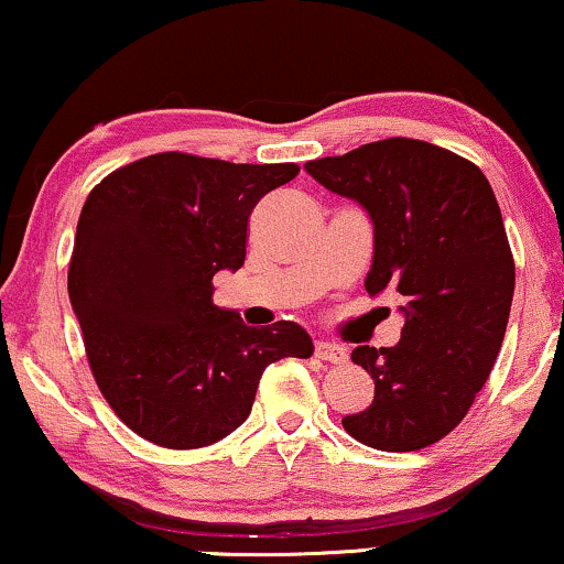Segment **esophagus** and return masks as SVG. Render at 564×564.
Wrapping results in <instances>:
<instances>
[{"mask_svg":"<svg viewBox=\"0 0 564 564\" xmlns=\"http://www.w3.org/2000/svg\"><path fill=\"white\" fill-rule=\"evenodd\" d=\"M315 357L323 359V361H330V365H344V361L349 359V354H346L341 344L318 341V344H315Z\"/></svg>","mask_w":564,"mask_h":564,"instance_id":"34e87169","label":"esophagus"}]
</instances>
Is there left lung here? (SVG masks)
<instances>
[{"label":"left lung","instance_id":"8db88e82","mask_svg":"<svg viewBox=\"0 0 564 564\" xmlns=\"http://www.w3.org/2000/svg\"><path fill=\"white\" fill-rule=\"evenodd\" d=\"M305 172L369 213V295L398 290L405 326L390 349L357 346L375 380L346 434L380 452L436 444L465 419L503 344L516 267L490 182L473 161L415 138H388Z\"/></svg>","mask_w":564,"mask_h":564}]
</instances>
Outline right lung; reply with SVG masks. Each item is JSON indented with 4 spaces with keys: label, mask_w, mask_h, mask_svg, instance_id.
<instances>
[{
    "label": "right lung",
    "mask_w": 564,
    "mask_h": 564,
    "mask_svg": "<svg viewBox=\"0 0 564 564\" xmlns=\"http://www.w3.org/2000/svg\"><path fill=\"white\" fill-rule=\"evenodd\" d=\"M297 172L166 151L89 192L68 297L97 388L138 436L166 449L220 442L249 419L272 361L313 354L297 323L251 328L213 303V276L243 267L251 210Z\"/></svg>",
    "instance_id": "right-lung-1"
}]
</instances>
